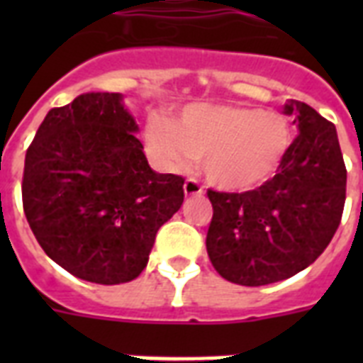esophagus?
I'll return each instance as SVG.
<instances>
[{
  "instance_id": "obj_1",
  "label": "esophagus",
  "mask_w": 363,
  "mask_h": 363,
  "mask_svg": "<svg viewBox=\"0 0 363 363\" xmlns=\"http://www.w3.org/2000/svg\"><path fill=\"white\" fill-rule=\"evenodd\" d=\"M184 194H186L188 198H190V196H201V194H203V186L199 184L198 179L188 177L186 181H184Z\"/></svg>"
}]
</instances>
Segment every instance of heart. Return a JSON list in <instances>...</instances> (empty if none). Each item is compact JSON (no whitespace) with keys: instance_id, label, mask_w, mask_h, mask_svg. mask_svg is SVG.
I'll return each mask as SVG.
<instances>
[{"instance_id":"b5f03b06","label":"heart","mask_w":363,"mask_h":363,"mask_svg":"<svg viewBox=\"0 0 363 363\" xmlns=\"http://www.w3.org/2000/svg\"><path fill=\"white\" fill-rule=\"evenodd\" d=\"M148 143L165 167H184L192 158L213 184L250 190L269 181L292 145V125L279 111L239 105H190L181 122L156 116Z\"/></svg>"}]
</instances>
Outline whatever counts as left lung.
<instances>
[{"label": "left lung", "instance_id": "1", "mask_svg": "<svg viewBox=\"0 0 363 363\" xmlns=\"http://www.w3.org/2000/svg\"><path fill=\"white\" fill-rule=\"evenodd\" d=\"M298 135L275 177L247 192L207 190L213 218L207 254L218 275L241 286L290 279L330 245L343 216L347 167L335 125L288 101Z\"/></svg>", "mask_w": 363, "mask_h": 363}]
</instances>
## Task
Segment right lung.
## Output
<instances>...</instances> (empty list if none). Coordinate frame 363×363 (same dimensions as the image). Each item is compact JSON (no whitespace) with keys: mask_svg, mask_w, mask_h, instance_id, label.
<instances>
[{"mask_svg":"<svg viewBox=\"0 0 363 363\" xmlns=\"http://www.w3.org/2000/svg\"><path fill=\"white\" fill-rule=\"evenodd\" d=\"M121 94L54 107L24 162L22 205L37 242L71 275L133 281L156 233L184 201V179L150 169Z\"/></svg>","mask_w":363,"mask_h":363,"instance_id":"obj_1","label":"right lung"}]
</instances>
